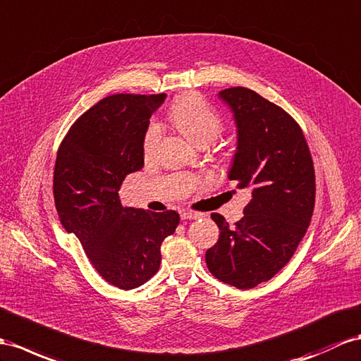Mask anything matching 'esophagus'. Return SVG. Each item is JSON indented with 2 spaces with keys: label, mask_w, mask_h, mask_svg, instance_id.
<instances>
[{
  "label": "esophagus",
  "mask_w": 361,
  "mask_h": 361,
  "mask_svg": "<svg viewBox=\"0 0 361 361\" xmlns=\"http://www.w3.org/2000/svg\"><path fill=\"white\" fill-rule=\"evenodd\" d=\"M200 216H201L200 212H193V210H186V212H183V214H181V219H183V221H186V219H197V218H200Z\"/></svg>",
  "instance_id": "1"
}]
</instances>
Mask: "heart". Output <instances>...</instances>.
Returning a JSON list of instances; mask_svg holds the SVG:
<instances>
[{
  "instance_id": "b5f03b06",
  "label": "heart",
  "mask_w": 361,
  "mask_h": 361,
  "mask_svg": "<svg viewBox=\"0 0 361 361\" xmlns=\"http://www.w3.org/2000/svg\"><path fill=\"white\" fill-rule=\"evenodd\" d=\"M171 122L177 126L181 134L190 142L204 146L224 131V120L209 102L197 92H188L173 102L169 109ZM161 128L159 123L151 122L143 134L142 149L145 157H151L160 143Z\"/></svg>"
}]
</instances>
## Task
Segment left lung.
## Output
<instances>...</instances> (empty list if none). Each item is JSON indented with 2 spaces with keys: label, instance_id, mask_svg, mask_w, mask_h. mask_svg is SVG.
<instances>
[{
  "label": "left lung",
  "instance_id": "8db88e82",
  "mask_svg": "<svg viewBox=\"0 0 361 361\" xmlns=\"http://www.w3.org/2000/svg\"><path fill=\"white\" fill-rule=\"evenodd\" d=\"M219 96L238 126L228 178L250 190L252 200L235 227L212 214L219 238L206 252V264L218 281L248 290L270 281L293 257L311 223L316 175L302 128L283 108L245 87Z\"/></svg>",
  "mask_w": 361,
  "mask_h": 361
}]
</instances>
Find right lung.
<instances>
[{"label": "right lung", "instance_id": "obj_1", "mask_svg": "<svg viewBox=\"0 0 361 361\" xmlns=\"http://www.w3.org/2000/svg\"><path fill=\"white\" fill-rule=\"evenodd\" d=\"M166 94H113L85 111L59 145L53 195L61 224L75 233L96 271L120 290L143 285L159 271L161 244L180 223L122 206L126 175L143 168V134Z\"/></svg>", "mask_w": 361, "mask_h": 361}]
</instances>
